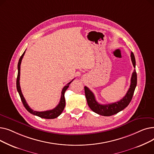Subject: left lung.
Masks as SVG:
<instances>
[{
    "label": "left lung",
    "mask_w": 154,
    "mask_h": 154,
    "mask_svg": "<svg viewBox=\"0 0 154 154\" xmlns=\"http://www.w3.org/2000/svg\"><path fill=\"white\" fill-rule=\"evenodd\" d=\"M131 57L133 66L135 68V59L133 52H131ZM137 73L135 69H134L132 74L130 88H128L126 95L120 100L109 104L102 105L98 103L95 99L94 93L87 87L85 86V94L88 107L93 112L103 116H110L117 114L127 107L131 102L137 85Z\"/></svg>",
    "instance_id": "8db88e82"
}]
</instances>
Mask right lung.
I'll return each mask as SVG.
<instances>
[{"label": "right lung", "instance_id": "1", "mask_svg": "<svg viewBox=\"0 0 154 154\" xmlns=\"http://www.w3.org/2000/svg\"><path fill=\"white\" fill-rule=\"evenodd\" d=\"M25 52H26V51H24L23 54L21 55V57L19 59V62H18V66H17L18 74H17V82H16V85H17V91H18V92L19 94V95L20 97V99H21V100L22 102L23 106L25 107L26 110L29 112H30V114H33L34 116H37L39 117L47 119H52L57 118L62 114V112H63V110L65 108V106H66V100H65L64 94H65V92H66V90L68 88V87H69L70 84L73 81V80H74V79H73L72 81H70L69 83H68L67 84V85L64 86V87L63 88V89H62V92H61V97H60V102H59V104L57 105V106L56 107H55L52 110L43 111V112H38V111L33 110L32 109H31L30 107L28 106V104H27L25 98L23 97V94H22L21 89H20V82H19V80H20V64H21V62H22V59L23 58V57L24 54H25Z\"/></svg>", "mask_w": 154, "mask_h": 154}]
</instances>
